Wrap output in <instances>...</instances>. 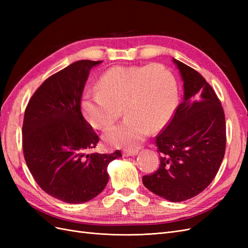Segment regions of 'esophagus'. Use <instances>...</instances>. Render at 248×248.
Masks as SVG:
<instances>
[{
    "instance_id": "1",
    "label": "esophagus",
    "mask_w": 248,
    "mask_h": 248,
    "mask_svg": "<svg viewBox=\"0 0 248 248\" xmlns=\"http://www.w3.org/2000/svg\"><path fill=\"white\" fill-rule=\"evenodd\" d=\"M139 153V150H124L123 155L128 157V156H136Z\"/></svg>"
}]
</instances>
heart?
Segmentation results:
<instances>
[{
	"mask_svg": "<svg viewBox=\"0 0 248 248\" xmlns=\"http://www.w3.org/2000/svg\"><path fill=\"white\" fill-rule=\"evenodd\" d=\"M81 111L94 128L104 129L126 119L103 134L112 147L136 148L150 133L166 127L178 106L175 77L160 65L116 66L98 80V91L87 92Z\"/></svg>",
	"mask_w": 248,
	"mask_h": 248,
	"instance_id": "heart-1",
	"label": "heart"
}]
</instances>
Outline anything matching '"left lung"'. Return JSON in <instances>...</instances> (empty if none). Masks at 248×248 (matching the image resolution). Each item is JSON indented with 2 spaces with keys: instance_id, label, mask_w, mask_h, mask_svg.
<instances>
[{
  "instance_id": "1",
  "label": "left lung",
  "mask_w": 248,
  "mask_h": 248,
  "mask_svg": "<svg viewBox=\"0 0 248 248\" xmlns=\"http://www.w3.org/2000/svg\"><path fill=\"white\" fill-rule=\"evenodd\" d=\"M183 80V101L156 137L159 169L142 177L147 188L170 202H183L206 189L226 151V118L218 97L201 74L172 58Z\"/></svg>"
}]
</instances>
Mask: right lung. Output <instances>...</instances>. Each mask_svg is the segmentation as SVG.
<instances>
[{
	"label": "right lung",
	"instance_id": "obj_1",
	"mask_svg": "<svg viewBox=\"0 0 248 248\" xmlns=\"http://www.w3.org/2000/svg\"><path fill=\"white\" fill-rule=\"evenodd\" d=\"M102 61L80 60L52 74L30 99L22 124V149L35 181L49 196L86 202L106 188L108 166L121 157L89 153L99 138L81 115L90 70Z\"/></svg>",
	"mask_w": 248,
	"mask_h": 248
}]
</instances>
